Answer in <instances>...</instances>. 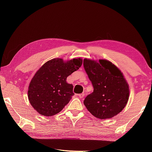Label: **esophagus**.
<instances>
[{
  "label": "esophagus",
  "mask_w": 152,
  "mask_h": 152,
  "mask_svg": "<svg viewBox=\"0 0 152 152\" xmlns=\"http://www.w3.org/2000/svg\"><path fill=\"white\" fill-rule=\"evenodd\" d=\"M78 96L80 98H83L84 96V93H82V94H78Z\"/></svg>",
  "instance_id": "obj_1"
}]
</instances>
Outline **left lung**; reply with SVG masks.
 <instances>
[{"instance_id":"8db88e82","label":"left lung","mask_w":152,"mask_h":152,"mask_svg":"<svg viewBox=\"0 0 152 152\" xmlns=\"http://www.w3.org/2000/svg\"><path fill=\"white\" fill-rule=\"evenodd\" d=\"M84 68L94 91L84 101L88 111L100 119H110L127 103L129 88L121 72L110 61L84 59Z\"/></svg>"}]
</instances>
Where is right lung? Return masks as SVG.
<instances>
[{
  "mask_svg": "<svg viewBox=\"0 0 152 152\" xmlns=\"http://www.w3.org/2000/svg\"><path fill=\"white\" fill-rule=\"evenodd\" d=\"M81 58L64 61L56 58L41 67L30 82L28 99L31 106L43 116H53L60 113L74 96L73 85L66 78L78 70Z\"/></svg>",
  "mask_w": 152,
  "mask_h": 152,
  "instance_id": "right-lung-1",
  "label": "right lung"
}]
</instances>
